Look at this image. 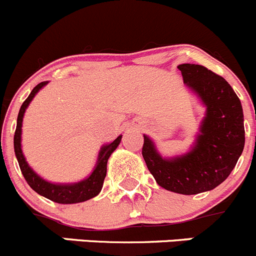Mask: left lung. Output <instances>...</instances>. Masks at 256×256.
I'll return each instance as SVG.
<instances>
[{
  "instance_id": "obj_1",
  "label": "left lung",
  "mask_w": 256,
  "mask_h": 256,
  "mask_svg": "<svg viewBox=\"0 0 256 256\" xmlns=\"http://www.w3.org/2000/svg\"><path fill=\"white\" fill-rule=\"evenodd\" d=\"M184 84L205 106L195 142L188 152L164 158L152 138L144 135L142 156L161 188L195 195L219 186L236 165L245 144L242 102L225 78L202 65L178 66Z\"/></svg>"
}]
</instances>
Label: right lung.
<instances>
[{"label":"right lung","mask_w":256,"mask_h":256,"mask_svg":"<svg viewBox=\"0 0 256 256\" xmlns=\"http://www.w3.org/2000/svg\"><path fill=\"white\" fill-rule=\"evenodd\" d=\"M48 84V81H44V82L38 84L28 98L24 100L22 104L21 108H20L18 116H17V126L16 131H14V154H16L17 161H18L20 168L22 171V175L26 178L27 184L34 188L37 194L41 196L46 198V199L51 200V202H58V204H78V202H86L92 198L98 196L100 194L101 188H102L104 180L106 176V170H108V161L111 154L116 150L121 142V138L122 135L118 136L112 142L102 145V148L98 151V161L94 168L92 172L84 180L78 181V182H71V184H57V182H50V181L42 178L38 174L34 172L32 170L31 166L26 161L24 152H22L21 146V135H22V121H24V115L26 112L27 108H28L30 102L34 100L36 94L41 90L42 88Z\"/></svg>","instance_id":"add662e5"}]
</instances>
